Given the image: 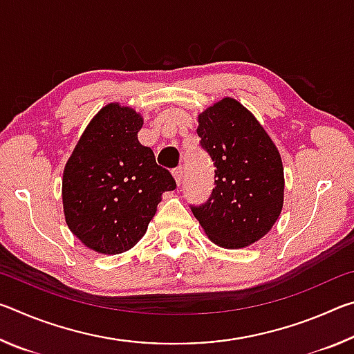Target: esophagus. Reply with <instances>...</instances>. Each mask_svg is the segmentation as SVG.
Returning a JSON list of instances; mask_svg holds the SVG:
<instances>
[{"label": "esophagus", "mask_w": 354, "mask_h": 354, "mask_svg": "<svg viewBox=\"0 0 354 354\" xmlns=\"http://www.w3.org/2000/svg\"><path fill=\"white\" fill-rule=\"evenodd\" d=\"M173 173V178H175V181H176V184L179 185L181 184V181H183V167H178V169H175L171 171Z\"/></svg>", "instance_id": "34e87169"}]
</instances>
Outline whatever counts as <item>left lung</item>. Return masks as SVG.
Wrapping results in <instances>:
<instances>
[{
	"mask_svg": "<svg viewBox=\"0 0 354 354\" xmlns=\"http://www.w3.org/2000/svg\"><path fill=\"white\" fill-rule=\"evenodd\" d=\"M196 134L217 179L209 200L192 206V212L215 245L248 247L272 230L283 209L284 169L278 148L234 98L201 112Z\"/></svg>",
	"mask_w": 354,
	"mask_h": 354,
	"instance_id": "1",
	"label": "left lung"
}]
</instances>
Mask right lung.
I'll use <instances>...</instances> for the list:
<instances>
[{
    "label": "right lung",
    "instance_id": "right-lung-1",
    "mask_svg": "<svg viewBox=\"0 0 354 354\" xmlns=\"http://www.w3.org/2000/svg\"><path fill=\"white\" fill-rule=\"evenodd\" d=\"M143 118L111 103L92 118L65 164V221L80 241L101 254L128 251L147 232L164 192L176 189L151 148L137 139Z\"/></svg>",
    "mask_w": 354,
    "mask_h": 354
}]
</instances>
